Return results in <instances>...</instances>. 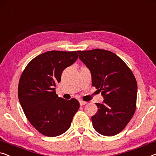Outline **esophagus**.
Masks as SVG:
<instances>
[{"label": "esophagus", "instance_id": "34e87169", "mask_svg": "<svg viewBox=\"0 0 156 156\" xmlns=\"http://www.w3.org/2000/svg\"><path fill=\"white\" fill-rule=\"evenodd\" d=\"M79 102H80V106H84L85 104H87V102L83 101V100H80V101H79Z\"/></svg>", "mask_w": 156, "mask_h": 156}]
</instances>
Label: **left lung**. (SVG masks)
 Returning <instances> with one entry per match:
<instances>
[{
    "instance_id": "left-lung-1",
    "label": "left lung",
    "mask_w": 156,
    "mask_h": 156,
    "mask_svg": "<svg viewBox=\"0 0 156 156\" xmlns=\"http://www.w3.org/2000/svg\"><path fill=\"white\" fill-rule=\"evenodd\" d=\"M79 58L91 71L92 85L101 92L104 101L92 116L93 127L104 136L120 133L136 110L137 83L128 66L108 50L78 51Z\"/></svg>"
}]
</instances>
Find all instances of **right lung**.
I'll return each instance as SVG.
<instances>
[{"label": "right lung", "mask_w": 156, "mask_h": 156, "mask_svg": "<svg viewBox=\"0 0 156 156\" xmlns=\"http://www.w3.org/2000/svg\"><path fill=\"white\" fill-rule=\"evenodd\" d=\"M78 57L76 51L52 50L37 56L23 71L18 85V97L28 120L43 135L53 137L70 127L80 104L56 94L62 73Z\"/></svg>", "instance_id": "obj_1"}]
</instances>
